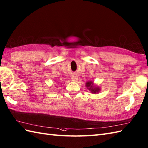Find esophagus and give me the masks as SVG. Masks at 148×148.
I'll list each match as a JSON object with an SVG mask.
<instances>
[{
  "label": "esophagus",
  "instance_id": "34e87169",
  "mask_svg": "<svg viewBox=\"0 0 148 148\" xmlns=\"http://www.w3.org/2000/svg\"><path fill=\"white\" fill-rule=\"evenodd\" d=\"M71 79H72V81H75H75H77L78 80V77L77 76V75H73V76H72Z\"/></svg>",
  "mask_w": 148,
  "mask_h": 148
}]
</instances>
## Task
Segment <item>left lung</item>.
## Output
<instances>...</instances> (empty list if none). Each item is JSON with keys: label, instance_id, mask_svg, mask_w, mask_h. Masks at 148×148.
<instances>
[{"label": "left lung", "instance_id": "8db88e82", "mask_svg": "<svg viewBox=\"0 0 148 148\" xmlns=\"http://www.w3.org/2000/svg\"><path fill=\"white\" fill-rule=\"evenodd\" d=\"M86 86L88 90L91 91V93L93 94L99 93V92L101 90L100 88L98 86L95 85L94 82L91 81L86 82Z\"/></svg>", "mask_w": 148, "mask_h": 148}]
</instances>
